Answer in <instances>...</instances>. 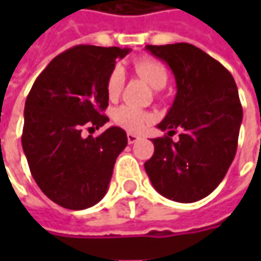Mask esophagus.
I'll return each mask as SVG.
<instances>
[{"instance_id":"34e87169","label":"esophagus","mask_w":261,"mask_h":261,"mask_svg":"<svg viewBox=\"0 0 261 261\" xmlns=\"http://www.w3.org/2000/svg\"><path fill=\"white\" fill-rule=\"evenodd\" d=\"M136 141H139V136L134 135V134H127V142L129 144H135Z\"/></svg>"}]
</instances>
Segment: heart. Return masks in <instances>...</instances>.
Segmentation results:
<instances>
[{
    "instance_id": "obj_1",
    "label": "heart",
    "mask_w": 261,
    "mask_h": 261,
    "mask_svg": "<svg viewBox=\"0 0 261 261\" xmlns=\"http://www.w3.org/2000/svg\"><path fill=\"white\" fill-rule=\"evenodd\" d=\"M134 69L146 84L154 90H161L168 83V72L161 62L151 58H141L134 62ZM125 69L122 65H115L106 80V94L110 100H116L125 86ZM117 125L129 132H139L149 122L151 116L130 106H120L113 113Z\"/></svg>"
}]
</instances>
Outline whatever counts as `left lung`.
Wrapping results in <instances>:
<instances>
[{
  "label": "left lung",
  "mask_w": 261,
  "mask_h": 261,
  "mask_svg": "<svg viewBox=\"0 0 261 261\" xmlns=\"http://www.w3.org/2000/svg\"><path fill=\"white\" fill-rule=\"evenodd\" d=\"M177 86L174 103L158 125L168 130L155 138L145 171L156 192L170 200L192 203L215 190L237 152L243 120L236 81L225 66L190 43L152 46ZM182 130L174 143L169 136Z\"/></svg>",
  "instance_id": "obj_1"
}]
</instances>
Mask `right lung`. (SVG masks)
<instances>
[{
  "label": "right lung",
  "mask_w": 261,
  "mask_h": 261,
  "mask_svg": "<svg viewBox=\"0 0 261 261\" xmlns=\"http://www.w3.org/2000/svg\"><path fill=\"white\" fill-rule=\"evenodd\" d=\"M130 49L78 45L54 58L36 78L24 106L21 145L35 181L52 202L81 211L105 197L116 158L127 145L123 129H98L109 97L106 80Z\"/></svg>",
  "instance_id": "obj_1"
}]
</instances>
